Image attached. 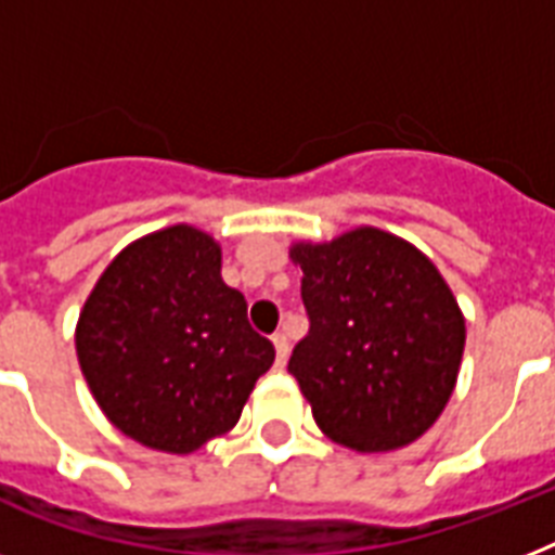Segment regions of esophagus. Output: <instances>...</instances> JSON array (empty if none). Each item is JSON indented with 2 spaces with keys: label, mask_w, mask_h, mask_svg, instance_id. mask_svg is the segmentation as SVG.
<instances>
[{
  "label": "esophagus",
  "mask_w": 555,
  "mask_h": 555,
  "mask_svg": "<svg viewBox=\"0 0 555 555\" xmlns=\"http://www.w3.org/2000/svg\"><path fill=\"white\" fill-rule=\"evenodd\" d=\"M273 346H276L279 365H285L287 363V354H291V339H287L285 331H276V334H273Z\"/></svg>",
  "instance_id": "obj_1"
}]
</instances>
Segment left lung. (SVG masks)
Returning <instances> with one entry per match:
<instances>
[{
	"label": "left lung",
	"mask_w": 555,
	"mask_h": 555,
	"mask_svg": "<svg viewBox=\"0 0 555 555\" xmlns=\"http://www.w3.org/2000/svg\"><path fill=\"white\" fill-rule=\"evenodd\" d=\"M311 328L287 371L331 440L388 452L443 412L464 354V317L421 250L374 227L296 244Z\"/></svg>",
	"instance_id": "8db88e82"
}]
</instances>
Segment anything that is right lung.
I'll return each mask as SVG.
<instances>
[{
    "label": "right lung",
    "mask_w": 555,
    "mask_h": 555,
    "mask_svg": "<svg viewBox=\"0 0 555 555\" xmlns=\"http://www.w3.org/2000/svg\"><path fill=\"white\" fill-rule=\"evenodd\" d=\"M77 357L117 429L186 455L233 429L276 351L224 285L218 244L178 224L108 264L80 313Z\"/></svg>",
    "instance_id": "1"
}]
</instances>
